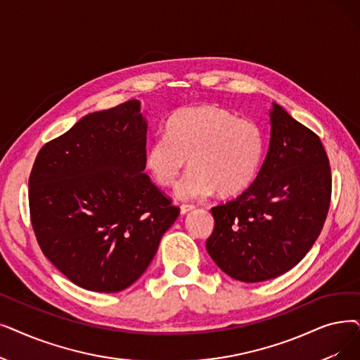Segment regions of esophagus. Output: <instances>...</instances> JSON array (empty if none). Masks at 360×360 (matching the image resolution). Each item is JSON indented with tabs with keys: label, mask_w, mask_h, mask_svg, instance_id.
Returning <instances> with one entry per match:
<instances>
[{
	"label": "esophagus",
	"mask_w": 360,
	"mask_h": 360,
	"mask_svg": "<svg viewBox=\"0 0 360 360\" xmlns=\"http://www.w3.org/2000/svg\"><path fill=\"white\" fill-rule=\"evenodd\" d=\"M195 207L193 206V205H181V213L182 214H185V213H188V212H191V210H194Z\"/></svg>",
	"instance_id": "esophagus-1"
}]
</instances>
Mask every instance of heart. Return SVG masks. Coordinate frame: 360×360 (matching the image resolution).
<instances>
[{"label": "heart", "mask_w": 360, "mask_h": 360, "mask_svg": "<svg viewBox=\"0 0 360 360\" xmlns=\"http://www.w3.org/2000/svg\"><path fill=\"white\" fill-rule=\"evenodd\" d=\"M264 134L252 119L206 104L172 115L165 132L146 150V167L165 188L175 186L186 163L191 170L178 186L184 200L209 197L214 191L232 197L255 181L264 155Z\"/></svg>", "instance_id": "1"}]
</instances>
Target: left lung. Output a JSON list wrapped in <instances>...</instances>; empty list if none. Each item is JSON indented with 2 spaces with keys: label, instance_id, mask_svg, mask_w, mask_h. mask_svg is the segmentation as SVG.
<instances>
[{
  "label": "left lung",
  "instance_id": "8db88e82",
  "mask_svg": "<svg viewBox=\"0 0 360 360\" xmlns=\"http://www.w3.org/2000/svg\"><path fill=\"white\" fill-rule=\"evenodd\" d=\"M271 141L253 184L212 207L206 241L213 262L243 283H262L292 269L322 231L330 209L331 167L319 136L272 104Z\"/></svg>",
  "mask_w": 360,
  "mask_h": 360
}]
</instances>
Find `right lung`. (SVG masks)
Returning a JSON list of instances; mask_svg holds the SVG:
<instances>
[{"label": "right lung", "mask_w": 360, "mask_h": 360, "mask_svg": "<svg viewBox=\"0 0 360 360\" xmlns=\"http://www.w3.org/2000/svg\"><path fill=\"white\" fill-rule=\"evenodd\" d=\"M139 101L89 113L38 153L30 222L44 256L73 284L117 292L151 263L179 216L146 169Z\"/></svg>", "instance_id": "1"}]
</instances>
